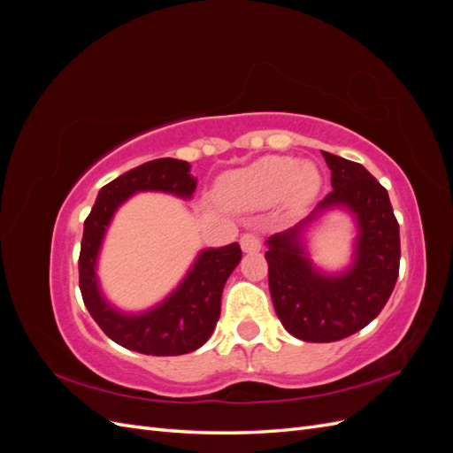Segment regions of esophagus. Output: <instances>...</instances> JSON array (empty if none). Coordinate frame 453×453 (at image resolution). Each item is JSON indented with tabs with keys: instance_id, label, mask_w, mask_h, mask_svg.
<instances>
[{
	"instance_id": "esophagus-1",
	"label": "esophagus",
	"mask_w": 453,
	"mask_h": 453,
	"mask_svg": "<svg viewBox=\"0 0 453 453\" xmlns=\"http://www.w3.org/2000/svg\"><path fill=\"white\" fill-rule=\"evenodd\" d=\"M240 245H242V251L243 253H257V251H260V240H258V236L251 234V232H248V234L242 236Z\"/></svg>"
}]
</instances>
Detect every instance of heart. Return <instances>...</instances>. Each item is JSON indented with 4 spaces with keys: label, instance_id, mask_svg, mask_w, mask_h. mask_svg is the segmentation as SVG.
Instances as JSON below:
<instances>
[{
    "label": "heart",
    "instance_id": "heart-1",
    "mask_svg": "<svg viewBox=\"0 0 453 453\" xmlns=\"http://www.w3.org/2000/svg\"><path fill=\"white\" fill-rule=\"evenodd\" d=\"M321 173L310 162L291 157H265L251 166L226 173L219 181V200L234 210H260L283 200L293 211L318 196Z\"/></svg>",
    "mask_w": 453,
    "mask_h": 453
}]
</instances>
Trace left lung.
Returning <instances> with one entry per match:
<instances>
[{
    "label": "left lung",
    "mask_w": 453,
    "mask_h": 453,
    "mask_svg": "<svg viewBox=\"0 0 453 453\" xmlns=\"http://www.w3.org/2000/svg\"><path fill=\"white\" fill-rule=\"evenodd\" d=\"M321 153L333 190L303 221L270 236L265 255L278 318L287 333L304 342H336L365 328L389 300L401 260L399 223L388 190L361 164ZM328 209H346L358 225L352 265L338 274L311 263L303 238Z\"/></svg>",
    "instance_id": "left-lung-1"
}]
</instances>
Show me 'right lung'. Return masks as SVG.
<instances>
[{
    "label": "right lung",
    "instance_id": "1",
    "mask_svg": "<svg viewBox=\"0 0 453 453\" xmlns=\"http://www.w3.org/2000/svg\"><path fill=\"white\" fill-rule=\"evenodd\" d=\"M145 190L188 200L196 190V177L190 175V164L185 160L157 158L119 175L100 188L81 242V295L92 319L119 346L157 357L190 353L203 346L213 333L221 315L223 287L242 260V250L236 242L225 248L203 250L181 283L162 303L140 313L117 310L102 295L96 276L98 257L117 210L130 196Z\"/></svg>",
    "mask_w": 453,
    "mask_h": 453
}]
</instances>
